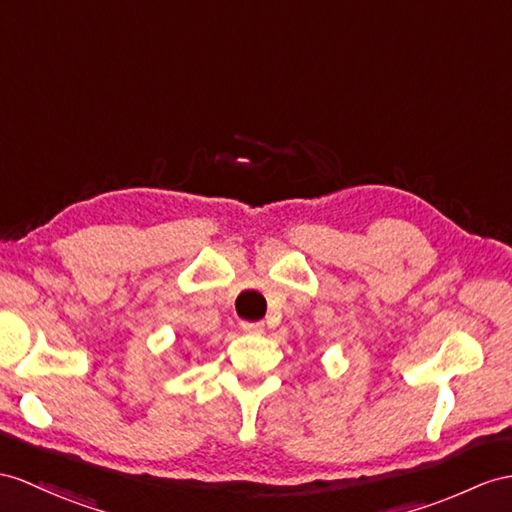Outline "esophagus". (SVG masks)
Segmentation results:
<instances>
[{
  "label": "esophagus",
  "mask_w": 512,
  "mask_h": 512,
  "mask_svg": "<svg viewBox=\"0 0 512 512\" xmlns=\"http://www.w3.org/2000/svg\"><path fill=\"white\" fill-rule=\"evenodd\" d=\"M247 334H263L265 332V323L263 321H245L243 326H241Z\"/></svg>",
  "instance_id": "obj_1"
}]
</instances>
